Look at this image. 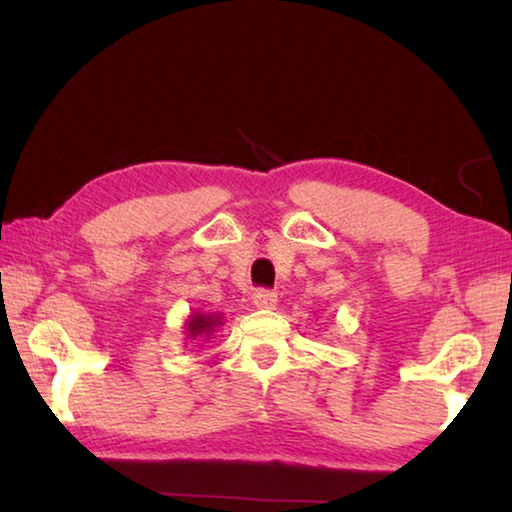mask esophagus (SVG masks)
I'll return each instance as SVG.
<instances>
[{
    "mask_svg": "<svg viewBox=\"0 0 512 512\" xmlns=\"http://www.w3.org/2000/svg\"><path fill=\"white\" fill-rule=\"evenodd\" d=\"M253 302L259 309H273L277 305V293L271 289H259V291H255Z\"/></svg>",
    "mask_w": 512,
    "mask_h": 512,
    "instance_id": "34e87169",
    "label": "esophagus"
}]
</instances>
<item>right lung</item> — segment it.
<instances>
[{
  "instance_id": "add662e5",
  "label": "right lung",
  "mask_w": 512,
  "mask_h": 512,
  "mask_svg": "<svg viewBox=\"0 0 512 512\" xmlns=\"http://www.w3.org/2000/svg\"><path fill=\"white\" fill-rule=\"evenodd\" d=\"M221 316H203V314H194L192 320H189V336H198V334H210L214 325H219Z\"/></svg>"
}]
</instances>
